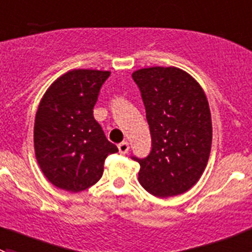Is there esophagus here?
Segmentation results:
<instances>
[{
  "mask_svg": "<svg viewBox=\"0 0 252 252\" xmlns=\"http://www.w3.org/2000/svg\"><path fill=\"white\" fill-rule=\"evenodd\" d=\"M118 149H119V153L126 154L129 151V143L128 142H122L118 144Z\"/></svg>",
  "mask_w": 252,
  "mask_h": 252,
  "instance_id": "1",
  "label": "esophagus"
}]
</instances>
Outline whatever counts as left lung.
I'll return each mask as SVG.
<instances>
[{
  "instance_id": "left-lung-1",
  "label": "left lung",
  "mask_w": 252,
  "mask_h": 252,
  "mask_svg": "<svg viewBox=\"0 0 252 252\" xmlns=\"http://www.w3.org/2000/svg\"><path fill=\"white\" fill-rule=\"evenodd\" d=\"M146 106L152 151L138 159V181L153 196L187 192L210 158L212 122L206 94L197 80L174 66H153L131 74Z\"/></svg>"
}]
</instances>
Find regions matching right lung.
Instances as JSON below:
<instances>
[{
    "label": "right lung",
    "mask_w": 252,
    "mask_h": 252,
    "mask_svg": "<svg viewBox=\"0 0 252 252\" xmlns=\"http://www.w3.org/2000/svg\"><path fill=\"white\" fill-rule=\"evenodd\" d=\"M110 71L74 69L56 79L38 104L35 156L55 187L80 192L103 176L104 159L118 148L105 138L93 108Z\"/></svg>",
    "instance_id": "1"
}]
</instances>
